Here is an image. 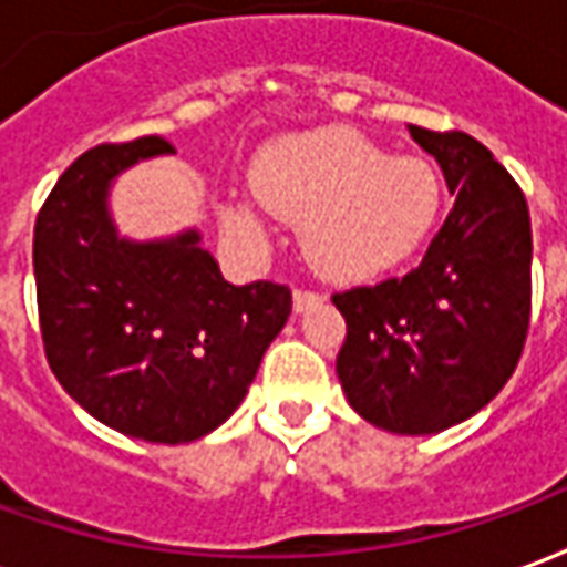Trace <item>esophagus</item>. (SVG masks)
Returning a JSON list of instances; mask_svg holds the SVG:
<instances>
[{
  "label": "esophagus",
  "mask_w": 567,
  "mask_h": 567,
  "mask_svg": "<svg viewBox=\"0 0 567 567\" xmlns=\"http://www.w3.org/2000/svg\"><path fill=\"white\" fill-rule=\"evenodd\" d=\"M321 303L319 291H307V288H295V309L297 312H307L309 307Z\"/></svg>",
  "instance_id": "esophagus-1"
}]
</instances>
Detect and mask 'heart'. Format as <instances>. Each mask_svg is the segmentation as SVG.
Returning <instances> with one entry per match:
<instances>
[{"label":"heart","mask_w":567,"mask_h":567,"mask_svg":"<svg viewBox=\"0 0 567 567\" xmlns=\"http://www.w3.org/2000/svg\"><path fill=\"white\" fill-rule=\"evenodd\" d=\"M255 197L272 218L300 224L307 260L331 279H370L416 255L437 224L443 182L425 157H392L346 127L297 133L260 151ZM230 224L267 239L258 209L236 206Z\"/></svg>","instance_id":"heart-1"}]
</instances>
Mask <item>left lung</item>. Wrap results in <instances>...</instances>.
<instances>
[{
  "label": "left lung",
  "mask_w": 567,
  "mask_h": 567,
  "mask_svg": "<svg viewBox=\"0 0 567 567\" xmlns=\"http://www.w3.org/2000/svg\"><path fill=\"white\" fill-rule=\"evenodd\" d=\"M455 194L416 270L333 295L337 377L370 425L434 434L480 413L523 355L532 316V218L523 187L462 130L410 124Z\"/></svg>",
  "instance_id": "left-lung-1"
}]
</instances>
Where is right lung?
<instances>
[{
  "label": "right lung",
  "mask_w": 567,
  "mask_h": 567,
  "mask_svg": "<svg viewBox=\"0 0 567 567\" xmlns=\"http://www.w3.org/2000/svg\"><path fill=\"white\" fill-rule=\"evenodd\" d=\"M161 136L96 145L60 175L32 234L48 364L93 419L148 443L206 437L243 404L291 288L224 282L197 230L130 243L105 194L133 163L169 154Z\"/></svg>",
  "instance_id": "add662e5"
}]
</instances>
